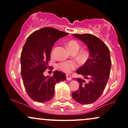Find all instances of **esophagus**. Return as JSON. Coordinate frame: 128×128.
<instances>
[{"label":"esophagus","instance_id":"esophagus-1","mask_svg":"<svg viewBox=\"0 0 128 128\" xmlns=\"http://www.w3.org/2000/svg\"><path fill=\"white\" fill-rule=\"evenodd\" d=\"M66 79L68 80H71V76L70 74H66Z\"/></svg>","mask_w":128,"mask_h":128}]
</instances>
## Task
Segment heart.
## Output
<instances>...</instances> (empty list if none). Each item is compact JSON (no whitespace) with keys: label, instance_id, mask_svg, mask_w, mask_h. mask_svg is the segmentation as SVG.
Masks as SVG:
<instances>
[{"label":"heart","instance_id":"1","mask_svg":"<svg viewBox=\"0 0 128 128\" xmlns=\"http://www.w3.org/2000/svg\"><path fill=\"white\" fill-rule=\"evenodd\" d=\"M67 46H68L69 50L72 53L77 52L80 48V44L77 41L74 40L69 41L67 44ZM52 52L53 50L52 51ZM88 56V54L87 51H82L80 53L79 57L82 60H84L87 58ZM57 67L61 71H64V72L69 73L77 68V64L74 61L61 62L57 64Z\"/></svg>","mask_w":128,"mask_h":128}]
</instances>
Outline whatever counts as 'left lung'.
<instances>
[{
	"label": "left lung",
	"instance_id": "obj_1",
	"mask_svg": "<svg viewBox=\"0 0 128 128\" xmlns=\"http://www.w3.org/2000/svg\"><path fill=\"white\" fill-rule=\"evenodd\" d=\"M88 46L90 57L77 72L88 82L77 78L79 84L77 91L72 93V97L81 104L95 102L102 94L110 76L111 60L110 50L102 40L91 34H73Z\"/></svg>",
	"mask_w": 128,
	"mask_h": 128
}]
</instances>
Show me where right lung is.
Listing matches in <instances>:
<instances>
[{
	"label": "right lung",
	"mask_w": 128,
	"mask_h": 128,
	"mask_svg": "<svg viewBox=\"0 0 128 128\" xmlns=\"http://www.w3.org/2000/svg\"><path fill=\"white\" fill-rule=\"evenodd\" d=\"M68 32L45 27L30 34L21 53V75L26 91L34 101L42 103L50 101L54 94V86L66 80V75L56 70L52 76L45 77L44 72L48 66L52 46L59 38Z\"/></svg>",
	"instance_id": "right-lung-1"
}]
</instances>
